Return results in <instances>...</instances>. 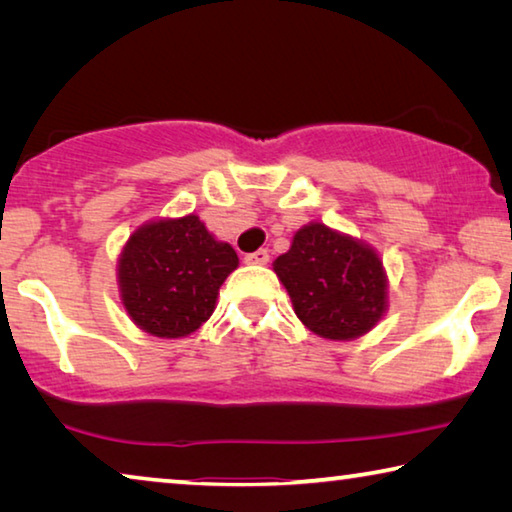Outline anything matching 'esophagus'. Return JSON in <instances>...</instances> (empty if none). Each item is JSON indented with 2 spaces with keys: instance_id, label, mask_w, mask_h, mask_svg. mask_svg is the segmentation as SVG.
<instances>
[{
  "instance_id": "esophagus-1",
  "label": "esophagus",
  "mask_w": 512,
  "mask_h": 512,
  "mask_svg": "<svg viewBox=\"0 0 512 512\" xmlns=\"http://www.w3.org/2000/svg\"><path fill=\"white\" fill-rule=\"evenodd\" d=\"M268 257H271V255H268V250L266 248H259V250H255V253H248L244 259H246V264H259V266H262V264L268 262Z\"/></svg>"
}]
</instances>
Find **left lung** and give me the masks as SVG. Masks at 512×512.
I'll list each match as a JSON object with an SVG mask.
<instances>
[{
    "label": "left lung",
    "mask_w": 512,
    "mask_h": 512,
    "mask_svg": "<svg viewBox=\"0 0 512 512\" xmlns=\"http://www.w3.org/2000/svg\"><path fill=\"white\" fill-rule=\"evenodd\" d=\"M273 271L296 316L323 339H357L386 311V273L375 250L323 223L300 228Z\"/></svg>",
    "instance_id": "left-lung-1"
}]
</instances>
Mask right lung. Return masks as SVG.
<instances>
[{
  "instance_id": "add662e5",
  "label": "right lung",
  "mask_w": 512,
  "mask_h": 512,
  "mask_svg": "<svg viewBox=\"0 0 512 512\" xmlns=\"http://www.w3.org/2000/svg\"><path fill=\"white\" fill-rule=\"evenodd\" d=\"M237 264L235 248L216 241L196 214L146 223L119 257L121 302L144 332L180 339L212 316Z\"/></svg>"
}]
</instances>
